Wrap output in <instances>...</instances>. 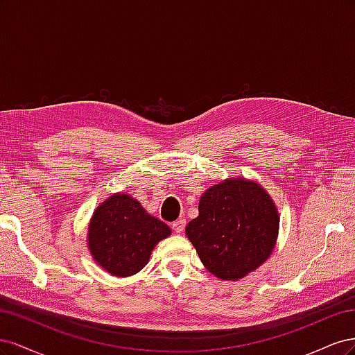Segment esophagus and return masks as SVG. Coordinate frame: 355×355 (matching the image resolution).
Segmentation results:
<instances>
[{"label":"esophagus","mask_w":355,"mask_h":355,"mask_svg":"<svg viewBox=\"0 0 355 355\" xmlns=\"http://www.w3.org/2000/svg\"><path fill=\"white\" fill-rule=\"evenodd\" d=\"M185 225H187L185 219H178V220H175V222H173V230H175V232H178V234L184 232Z\"/></svg>","instance_id":"34e87169"}]
</instances>
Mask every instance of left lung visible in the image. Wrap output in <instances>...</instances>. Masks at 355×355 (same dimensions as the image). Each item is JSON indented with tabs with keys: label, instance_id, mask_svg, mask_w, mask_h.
I'll return each instance as SVG.
<instances>
[{
	"label": "left lung",
	"instance_id": "left-lung-1",
	"mask_svg": "<svg viewBox=\"0 0 355 355\" xmlns=\"http://www.w3.org/2000/svg\"><path fill=\"white\" fill-rule=\"evenodd\" d=\"M278 222L275 204L263 188L234 179L204 192L187 235L213 275L239 280L272 253Z\"/></svg>",
	"mask_w": 355,
	"mask_h": 355
}]
</instances>
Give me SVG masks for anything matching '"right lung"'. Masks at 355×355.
Segmentation results:
<instances>
[{
    "instance_id": "add662e5",
    "label": "right lung",
    "mask_w": 355,
    "mask_h": 355,
    "mask_svg": "<svg viewBox=\"0 0 355 355\" xmlns=\"http://www.w3.org/2000/svg\"><path fill=\"white\" fill-rule=\"evenodd\" d=\"M168 235L170 228L164 222L148 214L135 198L118 194L96 209L89 247L103 270L128 277L142 270L155 244Z\"/></svg>"
}]
</instances>
